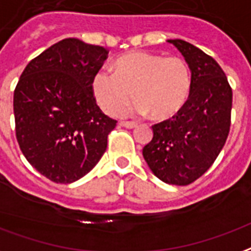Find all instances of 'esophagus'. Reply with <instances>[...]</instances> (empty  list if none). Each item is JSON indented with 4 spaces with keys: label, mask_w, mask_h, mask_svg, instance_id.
<instances>
[{
    "label": "esophagus",
    "mask_w": 251,
    "mask_h": 251,
    "mask_svg": "<svg viewBox=\"0 0 251 251\" xmlns=\"http://www.w3.org/2000/svg\"><path fill=\"white\" fill-rule=\"evenodd\" d=\"M121 126H124V127H127V129H133V127H137V122L134 121H121L120 122Z\"/></svg>",
    "instance_id": "esophagus-1"
}]
</instances>
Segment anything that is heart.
Listing matches in <instances>:
<instances>
[{
	"mask_svg": "<svg viewBox=\"0 0 251 251\" xmlns=\"http://www.w3.org/2000/svg\"><path fill=\"white\" fill-rule=\"evenodd\" d=\"M113 72L101 69L92 79L93 96L109 116L124 113L135 96V111L150 113L154 120H170L190 94L192 74L181 57L130 51L113 62Z\"/></svg>",
	"mask_w": 251,
	"mask_h": 251,
	"instance_id": "1",
	"label": "heart"
}]
</instances>
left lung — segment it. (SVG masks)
Returning <instances> with one entry per match:
<instances>
[{
  "label": "left lung",
  "instance_id": "obj_1",
  "mask_svg": "<svg viewBox=\"0 0 251 251\" xmlns=\"http://www.w3.org/2000/svg\"><path fill=\"white\" fill-rule=\"evenodd\" d=\"M192 70V88L177 116L153 125V138L142 150L161 181L178 186L202 177L221 153L231 122L233 92L213 57L182 40H169Z\"/></svg>",
  "mask_w": 251,
  "mask_h": 251
}]
</instances>
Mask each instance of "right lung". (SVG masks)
<instances>
[{
  "instance_id": "1",
  "label": "right lung",
  "mask_w": 251,
  "mask_h": 251,
  "mask_svg": "<svg viewBox=\"0 0 251 251\" xmlns=\"http://www.w3.org/2000/svg\"><path fill=\"white\" fill-rule=\"evenodd\" d=\"M109 50L65 38L33 58L14 89L16 137L37 172L72 183L92 170L117 125L93 96L92 79Z\"/></svg>"
}]
</instances>
